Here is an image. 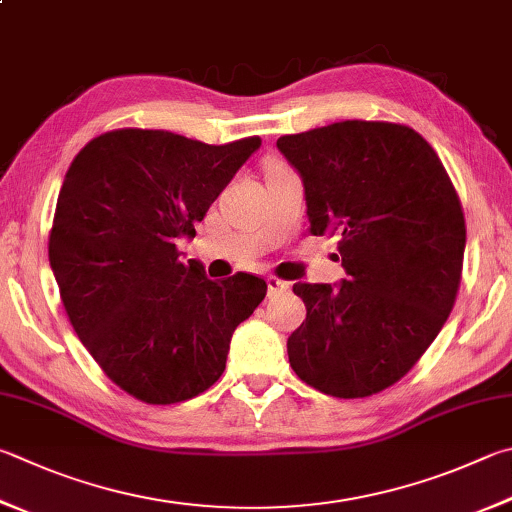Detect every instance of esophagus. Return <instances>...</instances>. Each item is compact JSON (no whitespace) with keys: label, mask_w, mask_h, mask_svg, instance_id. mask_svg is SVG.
Returning <instances> with one entry per match:
<instances>
[{"label":"esophagus","mask_w":512,"mask_h":512,"mask_svg":"<svg viewBox=\"0 0 512 512\" xmlns=\"http://www.w3.org/2000/svg\"><path fill=\"white\" fill-rule=\"evenodd\" d=\"M266 284H268V295H277V293H284V291H288V286L286 282H282V280H277V277H268L266 280Z\"/></svg>","instance_id":"34e87169"}]
</instances>
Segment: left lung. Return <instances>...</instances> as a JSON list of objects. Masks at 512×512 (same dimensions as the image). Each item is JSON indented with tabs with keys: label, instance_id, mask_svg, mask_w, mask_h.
I'll return each mask as SVG.
<instances>
[{
	"label": "left lung",
	"instance_id": "8db88e82",
	"mask_svg": "<svg viewBox=\"0 0 512 512\" xmlns=\"http://www.w3.org/2000/svg\"><path fill=\"white\" fill-rule=\"evenodd\" d=\"M309 232L338 237L347 280L295 284L306 320L286 342L306 385L365 398L401 380L459 291L466 221L439 156L405 125L345 120L282 136Z\"/></svg>",
	"mask_w": 512,
	"mask_h": 512
}]
</instances>
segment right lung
I'll use <instances>...</instances> for the list:
<instances>
[{"instance_id": "obj_1", "label": "right lung", "mask_w": 512, "mask_h": 512, "mask_svg": "<svg viewBox=\"0 0 512 512\" xmlns=\"http://www.w3.org/2000/svg\"><path fill=\"white\" fill-rule=\"evenodd\" d=\"M259 145L118 129L82 147L64 176L49 239L62 304L102 371L145 403L215 385L232 333L264 300L262 277L210 280L176 250Z\"/></svg>"}]
</instances>
